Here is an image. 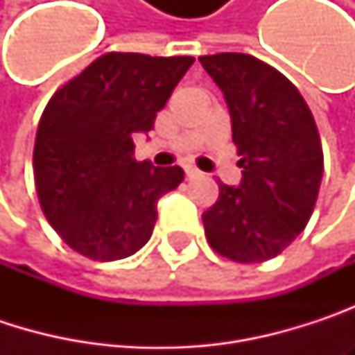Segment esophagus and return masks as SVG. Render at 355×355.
I'll return each mask as SVG.
<instances>
[{
    "label": "esophagus",
    "instance_id": "obj_1",
    "mask_svg": "<svg viewBox=\"0 0 355 355\" xmlns=\"http://www.w3.org/2000/svg\"><path fill=\"white\" fill-rule=\"evenodd\" d=\"M184 173H187V178L201 177V173H199L197 168H193V166H187V168H184Z\"/></svg>",
    "mask_w": 355,
    "mask_h": 355
}]
</instances>
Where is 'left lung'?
Masks as SVG:
<instances>
[{"label":"left lung","instance_id":"1","mask_svg":"<svg viewBox=\"0 0 355 355\" xmlns=\"http://www.w3.org/2000/svg\"><path fill=\"white\" fill-rule=\"evenodd\" d=\"M224 92L241 187L220 182L203 211L209 247L236 263L277 257L306 228L322 178L315 116L296 86L269 63L245 53L199 57Z\"/></svg>","mask_w":355,"mask_h":355}]
</instances>
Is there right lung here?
I'll return each instance as SVG.
<instances>
[{
  "label": "right lung",
  "mask_w": 355,
  "mask_h": 355,
  "mask_svg": "<svg viewBox=\"0 0 355 355\" xmlns=\"http://www.w3.org/2000/svg\"><path fill=\"white\" fill-rule=\"evenodd\" d=\"M193 61L110 51L46 103L33 158L36 195L49 224L76 252L116 261L150 241L158 199L184 173L135 162L133 135L154 127Z\"/></svg>",
  "instance_id": "obj_1"
}]
</instances>
